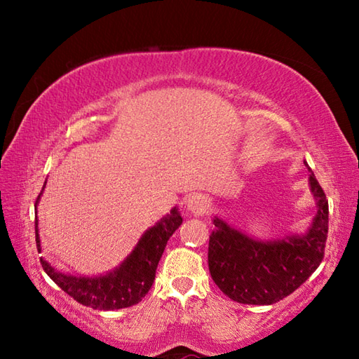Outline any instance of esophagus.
I'll use <instances>...</instances> for the list:
<instances>
[{
  "label": "esophagus",
  "mask_w": 359,
  "mask_h": 359,
  "mask_svg": "<svg viewBox=\"0 0 359 359\" xmlns=\"http://www.w3.org/2000/svg\"><path fill=\"white\" fill-rule=\"evenodd\" d=\"M210 208V199L203 193H193L187 199V210L193 215H203Z\"/></svg>",
  "instance_id": "34e87169"
}]
</instances>
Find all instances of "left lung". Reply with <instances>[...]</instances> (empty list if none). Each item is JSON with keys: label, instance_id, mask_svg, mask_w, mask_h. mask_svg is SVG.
I'll use <instances>...</instances> for the list:
<instances>
[{"label": "left lung", "instance_id": "obj_1", "mask_svg": "<svg viewBox=\"0 0 359 359\" xmlns=\"http://www.w3.org/2000/svg\"><path fill=\"white\" fill-rule=\"evenodd\" d=\"M309 184L317 201L311 228L285 239L258 241L215 217L209 238V271L224 294L236 302L271 306L293 293L311 277L325 255L327 199L309 168Z\"/></svg>", "mask_w": 359, "mask_h": 359}]
</instances>
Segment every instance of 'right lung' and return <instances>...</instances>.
Listing matches in <instances>:
<instances>
[{
    "label": "right lung",
    "instance_id": "obj_1",
    "mask_svg": "<svg viewBox=\"0 0 359 359\" xmlns=\"http://www.w3.org/2000/svg\"><path fill=\"white\" fill-rule=\"evenodd\" d=\"M41 194L36 199V204L39 203ZM180 224L182 217L179 210L174 208L171 214L163 217L155 226L145 231L135 250L126 257L117 269H114L106 276L77 277L63 274V272L53 269L44 258H41L42 269L65 293L74 297L82 306L96 309V311H115V309L131 307L139 301H142V297L149 293L151 283L155 280L158 261H160L163 252H165L169 238ZM34 229L36 245L41 252L38 218L34 220Z\"/></svg>",
    "mask_w": 359,
    "mask_h": 359
}]
</instances>
